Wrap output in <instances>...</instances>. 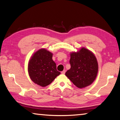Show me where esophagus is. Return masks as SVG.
<instances>
[{
  "instance_id": "1",
  "label": "esophagus",
  "mask_w": 120,
  "mask_h": 120,
  "mask_svg": "<svg viewBox=\"0 0 120 120\" xmlns=\"http://www.w3.org/2000/svg\"><path fill=\"white\" fill-rule=\"evenodd\" d=\"M65 72H66V70H63L61 72V74H62V75H64V74H65Z\"/></svg>"
}]
</instances>
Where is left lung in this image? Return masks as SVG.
Masks as SVG:
<instances>
[{
  "mask_svg": "<svg viewBox=\"0 0 120 120\" xmlns=\"http://www.w3.org/2000/svg\"><path fill=\"white\" fill-rule=\"evenodd\" d=\"M70 64L71 68L65 75L78 88L88 86L96 79L98 62L90 50L82 47L78 51L71 52Z\"/></svg>",
  "mask_w": 120,
  "mask_h": 120,
  "instance_id": "1",
  "label": "left lung"
}]
</instances>
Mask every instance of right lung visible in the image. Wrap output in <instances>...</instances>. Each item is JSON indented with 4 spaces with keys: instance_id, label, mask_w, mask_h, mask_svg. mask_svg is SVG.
<instances>
[{
    "instance_id": "right-lung-1",
    "label": "right lung",
    "mask_w": 120,
    "mask_h": 120,
    "mask_svg": "<svg viewBox=\"0 0 120 120\" xmlns=\"http://www.w3.org/2000/svg\"><path fill=\"white\" fill-rule=\"evenodd\" d=\"M53 54L44 48L34 52L28 64V72L31 79L38 85L45 87L50 85L60 72L56 70L52 60Z\"/></svg>"
}]
</instances>
